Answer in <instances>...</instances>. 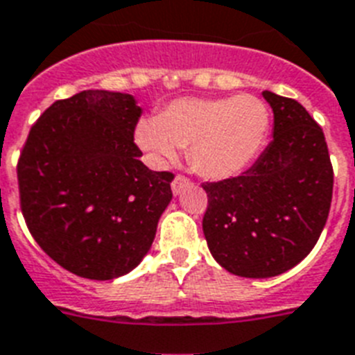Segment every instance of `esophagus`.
Instances as JSON below:
<instances>
[{
    "instance_id": "1",
    "label": "esophagus",
    "mask_w": 355,
    "mask_h": 355,
    "mask_svg": "<svg viewBox=\"0 0 355 355\" xmlns=\"http://www.w3.org/2000/svg\"><path fill=\"white\" fill-rule=\"evenodd\" d=\"M189 180H187L186 177H180V175H178V177H175V180H173L171 182V191H173V195L177 196V195H180V193L184 191V189H186L187 186H189Z\"/></svg>"
}]
</instances>
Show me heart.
<instances>
[{"label":"heart","instance_id":"obj_1","mask_svg":"<svg viewBox=\"0 0 355 355\" xmlns=\"http://www.w3.org/2000/svg\"><path fill=\"white\" fill-rule=\"evenodd\" d=\"M269 122V110L254 95L182 97L164 106L157 119H141L135 142L157 166L175 160L180 148L187 146V159L196 173L211 180H227L258 157Z\"/></svg>","mask_w":355,"mask_h":355}]
</instances>
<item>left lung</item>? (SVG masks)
<instances>
[{
    "mask_svg": "<svg viewBox=\"0 0 355 355\" xmlns=\"http://www.w3.org/2000/svg\"><path fill=\"white\" fill-rule=\"evenodd\" d=\"M272 142L243 175L204 184V236L242 278L287 272L314 249L329 218L334 173L323 130L302 104L265 90Z\"/></svg>",
    "mask_w": 355,
    "mask_h": 355,
    "instance_id": "obj_1",
    "label": "left lung"
}]
</instances>
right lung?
<instances>
[{
	"label": "right lung",
	"mask_w": 355,
	"mask_h": 355,
	"mask_svg": "<svg viewBox=\"0 0 355 355\" xmlns=\"http://www.w3.org/2000/svg\"><path fill=\"white\" fill-rule=\"evenodd\" d=\"M130 94L85 90L55 101L32 126L17 164L21 211L55 263L88 279L141 263L173 198V175L141 162Z\"/></svg>",
	"instance_id": "1"
}]
</instances>
